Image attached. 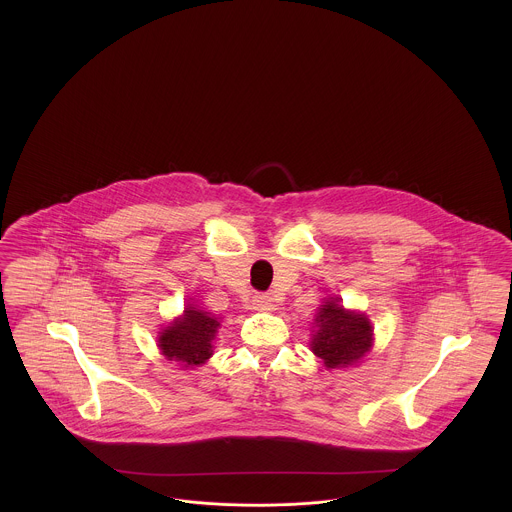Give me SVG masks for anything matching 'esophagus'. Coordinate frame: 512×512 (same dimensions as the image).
Masks as SVG:
<instances>
[{
    "mask_svg": "<svg viewBox=\"0 0 512 512\" xmlns=\"http://www.w3.org/2000/svg\"><path fill=\"white\" fill-rule=\"evenodd\" d=\"M253 307L255 311H261V313H270L274 311V299L268 295V293H259L253 297Z\"/></svg>",
    "mask_w": 512,
    "mask_h": 512,
    "instance_id": "obj_1",
    "label": "esophagus"
}]
</instances>
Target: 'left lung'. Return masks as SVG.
I'll return each instance as SVG.
<instances>
[{
	"mask_svg": "<svg viewBox=\"0 0 512 512\" xmlns=\"http://www.w3.org/2000/svg\"><path fill=\"white\" fill-rule=\"evenodd\" d=\"M311 349L326 368H345L359 363L372 347V324L366 315L343 309L338 297L318 307Z\"/></svg>",
	"mask_w": 512,
	"mask_h": 512,
	"instance_id": "8db88e82",
	"label": "left lung"
}]
</instances>
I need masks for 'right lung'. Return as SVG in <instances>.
Listing matches in <instances>:
<instances>
[{
  "mask_svg": "<svg viewBox=\"0 0 512 512\" xmlns=\"http://www.w3.org/2000/svg\"><path fill=\"white\" fill-rule=\"evenodd\" d=\"M220 328L219 318L194 305L184 309L182 317L159 332L157 345L161 353L184 368L207 363L213 355V340Z\"/></svg>",
  "mask_w": 512,
  "mask_h": 512,
  "instance_id": "right-lung-1",
  "label": "right lung"
}]
</instances>
